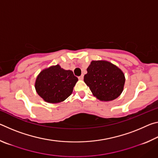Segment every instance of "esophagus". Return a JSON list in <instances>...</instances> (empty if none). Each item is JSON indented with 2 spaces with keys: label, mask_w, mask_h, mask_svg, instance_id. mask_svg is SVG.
Here are the masks:
<instances>
[{
  "label": "esophagus",
  "mask_w": 158,
  "mask_h": 158,
  "mask_svg": "<svg viewBox=\"0 0 158 158\" xmlns=\"http://www.w3.org/2000/svg\"><path fill=\"white\" fill-rule=\"evenodd\" d=\"M79 80H83V79H84V75L79 76Z\"/></svg>",
  "instance_id": "1"
}]
</instances>
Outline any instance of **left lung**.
<instances>
[{
	"instance_id": "left-lung-1",
	"label": "left lung",
	"mask_w": 158,
	"mask_h": 158,
	"mask_svg": "<svg viewBox=\"0 0 158 158\" xmlns=\"http://www.w3.org/2000/svg\"><path fill=\"white\" fill-rule=\"evenodd\" d=\"M84 82L100 101H112L124 89L125 74L116 65L106 60H93L84 75Z\"/></svg>"
}]
</instances>
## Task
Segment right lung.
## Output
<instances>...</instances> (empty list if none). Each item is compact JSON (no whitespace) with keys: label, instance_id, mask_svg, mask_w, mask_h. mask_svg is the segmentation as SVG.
<instances>
[{"label":"right lung","instance_id":"add662e5","mask_svg":"<svg viewBox=\"0 0 158 158\" xmlns=\"http://www.w3.org/2000/svg\"><path fill=\"white\" fill-rule=\"evenodd\" d=\"M78 78L73 72L65 70L59 65L45 68L37 75L35 88L37 94L48 103H60L73 91Z\"/></svg>","mask_w":158,"mask_h":158}]
</instances>
